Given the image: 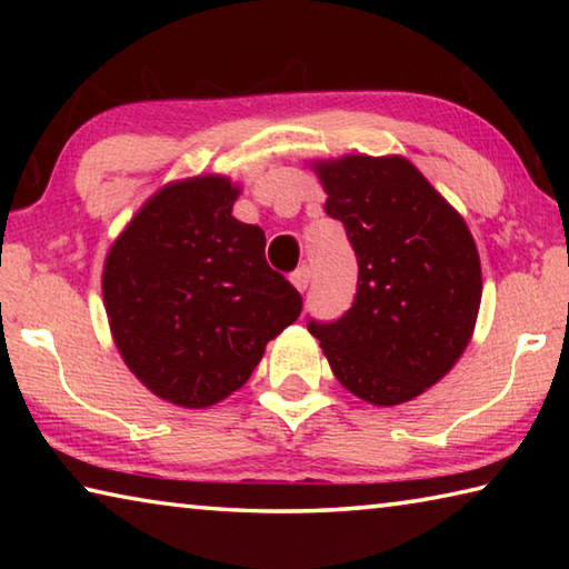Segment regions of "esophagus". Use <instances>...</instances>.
<instances>
[{
    "label": "esophagus",
    "instance_id": "34e87169",
    "mask_svg": "<svg viewBox=\"0 0 569 569\" xmlns=\"http://www.w3.org/2000/svg\"><path fill=\"white\" fill-rule=\"evenodd\" d=\"M291 281H293V286L298 288V291L303 293L306 288H308V283H311V268H308V266H301V268H298V271H293Z\"/></svg>",
    "mask_w": 569,
    "mask_h": 569
}]
</instances>
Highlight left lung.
Instances as JSON below:
<instances>
[{
  "instance_id": "8db88e82",
  "label": "left lung",
  "mask_w": 569,
  "mask_h": 569,
  "mask_svg": "<svg viewBox=\"0 0 569 569\" xmlns=\"http://www.w3.org/2000/svg\"><path fill=\"white\" fill-rule=\"evenodd\" d=\"M326 216L341 220L359 263L349 311L308 319L346 389L377 407L427 391L455 366L481 301L469 228L403 158L319 162Z\"/></svg>"
}]
</instances>
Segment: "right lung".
<instances>
[{
  "label": "right lung",
  "instance_id": "add662e5",
  "mask_svg": "<svg viewBox=\"0 0 569 569\" xmlns=\"http://www.w3.org/2000/svg\"><path fill=\"white\" fill-rule=\"evenodd\" d=\"M228 178L156 192L110 248L102 296L124 363L160 399L203 409L243 387L303 298L233 218Z\"/></svg>",
  "mask_w": 569,
  "mask_h": 569
}]
</instances>
